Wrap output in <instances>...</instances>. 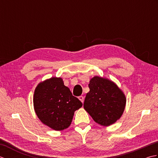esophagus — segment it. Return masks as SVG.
Returning <instances> with one entry per match:
<instances>
[{
    "mask_svg": "<svg viewBox=\"0 0 158 158\" xmlns=\"http://www.w3.org/2000/svg\"><path fill=\"white\" fill-rule=\"evenodd\" d=\"M79 99L80 100H81V101L82 102H84V96H79Z\"/></svg>",
    "mask_w": 158,
    "mask_h": 158,
    "instance_id": "34e87169",
    "label": "esophagus"
}]
</instances>
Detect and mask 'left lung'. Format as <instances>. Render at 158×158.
Returning a JSON list of instances; mask_svg holds the SVG:
<instances>
[{
  "label": "left lung",
  "mask_w": 158,
  "mask_h": 158,
  "mask_svg": "<svg viewBox=\"0 0 158 158\" xmlns=\"http://www.w3.org/2000/svg\"><path fill=\"white\" fill-rule=\"evenodd\" d=\"M83 107L94 122L103 126L115 123L122 115L126 98L117 85L96 76L90 80Z\"/></svg>",
  "instance_id": "left-lung-1"
}]
</instances>
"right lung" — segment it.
Instances as JSON below:
<instances>
[{
  "label": "right lung",
  "mask_w": 158,
  "mask_h": 158,
  "mask_svg": "<svg viewBox=\"0 0 158 158\" xmlns=\"http://www.w3.org/2000/svg\"><path fill=\"white\" fill-rule=\"evenodd\" d=\"M35 110L39 119L55 130L67 128L72 122L74 113L82 102L73 96L62 78H52L40 83L34 94Z\"/></svg>",
  "instance_id": "add662e5"
}]
</instances>
